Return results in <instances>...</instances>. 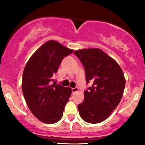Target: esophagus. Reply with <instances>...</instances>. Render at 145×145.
<instances>
[{
    "mask_svg": "<svg viewBox=\"0 0 145 145\" xmlns=\"http://www.w3.org/2000/svg\"><path fill=\"white\" fill-rule=\"evenodd\" d=\"M78 90H79V89L78 88H72L71 89V92H72V93H74L78 91Z\"/></svg>",
    "mask_w": 145,
    "mask_h": 145,
    "instance_id": "obj_1",
    "label": "esophagus"
}]
</instances>
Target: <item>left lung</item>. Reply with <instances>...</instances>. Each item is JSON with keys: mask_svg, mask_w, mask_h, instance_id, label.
Masks as SVG:
<instances>
[{"mask_svg": "<svg viewBox=\"0 0 145 145\" xmlns=\"http://www.w3.org/2000/svg\"><path fill=\"white\" fill-rule=\"evenodd\" d=\"M74 54L84 65L86 83L93 82L84 91V101L78 105L80 115L87 123H101L120 103L125 87L124 74L117 61L99 48Z\"/></svg>", "mask_w": 145, "mask_h": 145, "instance_id": "obj_1", "label": "left lung"}]
</instances>
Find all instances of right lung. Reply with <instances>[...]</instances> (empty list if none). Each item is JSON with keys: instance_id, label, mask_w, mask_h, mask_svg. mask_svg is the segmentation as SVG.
I'll use <instances>...</instances> for the list:
<instances>
[{"instance_id": "1", "label": "right lung", "mask_w": 145, "mask_h": 145, "mask_svg": "<svg viewBox=\"0 0 145 145\" xmlns=\"http://www.w3.org/2000/svg\"><path fill=\"white\" fill-rule=\"evenodd\" d=\"M72 52L59 42L50 40L36 50L24 67V99L32 114L46 124L60 120L71 94L70 88L56 84L53 78L62 59Z\"/></svg>"}]
</instances>
